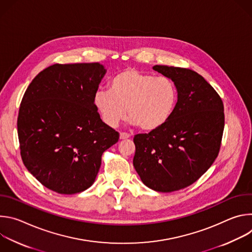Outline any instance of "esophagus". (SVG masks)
<instances>
[{"mask_svg":"<svg viewBox=\"0 0 252 252\" xmlns=\"http://www.w3.org/2000/svg\"><path fill=\"white\" fill-rule=\"evenodd\" d=\"M129 136H130V134L127 133V132H121V133H120V138H121V139H126V138H128Z\"/></svg>","mask_w":252,"mask_h":252,"instance_id":"34e87169","label":"esophagus"}]
</instances>
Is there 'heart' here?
Wrapping results in <instances>:
<instances>
[{
	"instance_id": "heart-1",
	"label": "heart",
	"mask_w": 252,
	"mask_h": 252,
	"mask_svg": "<svg viewBox=\"0 0 252 252\" xmlns=\"http://www.w3.org/2000/svg\"><path fill=\"white\" fill-rule=\"evenodd\" d=\"M177 89L165 77H155L136 68H126L110 83V91L98 90L94 102L102 121L116 127L126 116L131 125L147 131L164 126L173 114Z\"/></svg>"
}]
</instances>
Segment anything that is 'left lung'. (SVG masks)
Listing matches in <instances>:
<instances>
[{
    "instance_id": "left-lung-1",
    "label": "left lung",
    "mask_w": 252,
    "mask_h": 252,
    "mask_svg": "<svg viewBox=\"0 0 252 252\" xmlns=\"http://www.w3.org/2000/svg\"><path fill=\"white\" fill-rule=\"evenodd\" d=\"M153 69L174 83L177 102L164 126L134 135L133 166L148 188L171 192L195 183L218 158L223 102L194 70L158 64Z\"/></svg>"
}]
</instances>
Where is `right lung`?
Returning <instances> with one entry per match:
<instances>
[{"label":"right lung","instance_id":"obj_1","mask_svg":"<svg viewBox=\"0 0 252 252\" xmlns=\"http://www.w3.org/2000/svg\"><path fill=\"white\" fill-rule=\"evenodd\" d=\"M106 73L98 63H56L28 87L19 111L23 162L47 189L61 194L88 189L104 151L120 134L105 125L94 95Z\"/></svg>","mask_w":252,"mask_h":252}]
</instances>
